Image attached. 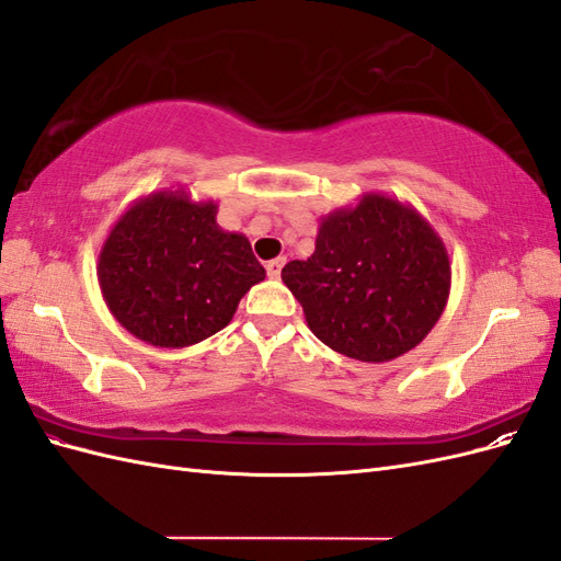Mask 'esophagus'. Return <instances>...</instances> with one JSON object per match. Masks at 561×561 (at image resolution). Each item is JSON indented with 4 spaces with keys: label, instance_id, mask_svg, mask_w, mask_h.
<instances>
[{
    "label": "esophagus",
    "instance_id": "obj_1",
    "mask_svg": "<svg viewBox=\"0 0 561 561\" xmlns=\"http://www.w3.org/2000/svg\"><path fill=\"white\" fill-rule=\"evenodd\" d=\"M283 264H285V260H283V257L266 262V274H268V278H278V276H280V268H283Z\"/></svg>",
    "mask_w": 561,
    "mask_h": 561
}]
</instances>
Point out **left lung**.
I'll use <instances>...</instances> for the list:
<instances>
[{"mask_svg": "<svg viewBox=\"0 0 561 561\" xmlns=\"http://www.w3.org/2000/svg\"><path fill=\"white\" fill-rule=\"evenodd\" d=\"M309 330L332 351L388 363L435 328L451 290L447 248L410 203L367 192L320 217L307 262L283 266Z\"/></svg>", "mask_w": 561, "mask_h": 561, "instance_id": "obj_1", "label": "left lung"}]
</instances>
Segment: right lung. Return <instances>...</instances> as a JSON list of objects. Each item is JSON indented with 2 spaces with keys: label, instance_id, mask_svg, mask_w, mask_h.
Masks as SVG:
<instances>
[{
  "label": "right lung",
  "instance_id": "obj_1",
  "mask_svg": "<svg viewBox=\"0 0 561 561\" xmlns=\"http://www.w3.org/2000/svg\"><path fill=\"white\" fill-rule=\"evenodd\" d=\"M264 278L245 236L217 225V203L192 201L182 186L130 203L98 257L110 313L159 348L192 346L227 328Z\"/></svg>",
  "mask_w": 561,
  "mask_h": 561
}]
</instances>
